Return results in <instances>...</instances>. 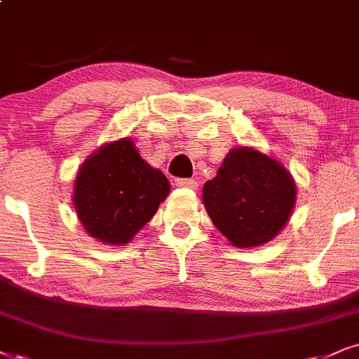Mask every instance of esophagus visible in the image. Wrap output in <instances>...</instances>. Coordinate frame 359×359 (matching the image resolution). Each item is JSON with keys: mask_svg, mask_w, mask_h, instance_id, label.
I'll list each match as a JSON object with an SVG mask.
<instances>
[{"mask_svg": "<svg viewBox=\"0 0 359 359\" xmlns=\"http://www.w3.org/2000/svg\"><path fill=\"white\" fill-rule=\"evenodd\" d=\"M176 187L178 188H189V189H196L198 188V181L193 178H178L175 181Z\"/></svg>", "mask_w": 359, "mask_h": 359, "instance_id": "34e87169", "label": "esophagus"}]
</instances>
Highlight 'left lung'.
I'll return each instance as SVG.
<instances>
[{
  "instance_id": "8db88e82",
  "label": "left lung",
  "mask_w": 359,
  "mask_h": 359,
  "mask_svg": "<svg viewBox=\"0 0 359 359\" xmlns=\"http://www.w3.org/2000/svg\"><path fill=\"white\" fill-rule=\"evenodd\" d=\"M211 221L236 248L271 241L296 203V183L276 159L241 146L226 154L216 178L203 187Z\"/></svg>"
}]
</instances>
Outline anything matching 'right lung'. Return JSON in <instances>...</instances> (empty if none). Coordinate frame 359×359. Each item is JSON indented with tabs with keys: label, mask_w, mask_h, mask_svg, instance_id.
I'll list each match as a JSON object with an SVG mask.
<instances>
[{
	"label": "right lung",
	"mask_w": 359,
	"mask_h": 359,
	"mask_svg": "<svg viewBox=\"0 0 359 359\" xmlns=\"http://www.w3.org/2000/svg\"><path fill=\"white\" fill-rule=\"evenodd\" d=\"M170 194V181L149 166L135 141L101 146L79 168L73 205L91 238L123 246L153 218Z\"/></svg>",
	"instance_id": "obj_1"
}]
</instances>
